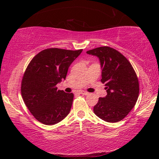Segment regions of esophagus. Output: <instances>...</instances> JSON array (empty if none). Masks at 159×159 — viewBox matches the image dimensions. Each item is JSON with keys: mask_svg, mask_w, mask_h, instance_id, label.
Wrapping results in <instances>:
<instances>
[{"mask_svg": "<svg viewBox=\"0 0 159 159\" xmlns=\"http://www.w3.org/2000/svg\"><path fill=\"white\" fill-rule=\"evenodd\" d=\"M79 93L83 94V95H87V94H89L87 92V91H84V90H80V91H79Z\"/></svg>", "mask_w": 159, "mask_h": 159, "instance_id": "34e87169", "label": "esophagus"}]
</instances>
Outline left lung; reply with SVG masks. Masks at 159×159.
<instances>
[{
  "label": "left lung",
  "mask_w": 159,
  "mask_h": 159,
  "mask_svg": "<svg viewBox=\"0 0 159 159\" xmlns=\"http://www.w3.org/2000/svg\"><path fill=\"white\" fill-rule=\"evenodd\" d=\"M97 56L102 66L101 82L107 96L98 98L95 114L108 123L123 120L135 105L139 96V81L130 62L116 49L102 46L87 51Z\"/></svg>",
  "instance_id": "obj_1"
}]
</instances>
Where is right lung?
Here are the masks:
<instances>
[{"label": "right lung", "mask_w": 159, "mask_h": 159, "mask_svg": "<svg viewBox=\"0 0 159 159\" xmlns=\"http://www.w3.org/2000/svg\"><path fill=\"white\" fill-rule=\"evenodd\" d=\"M81 52L82 49L46 48L34 56L27 66L21 80V96L41 123L54 125L69 114L74 94L57 90V84L65 79L69 66Z\"/></svg>", "instance_id": "obj_1"}]
</instances>
